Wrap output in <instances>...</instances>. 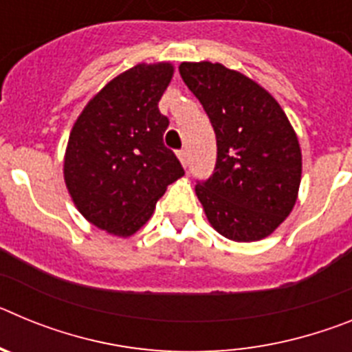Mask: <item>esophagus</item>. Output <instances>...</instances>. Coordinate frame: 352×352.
<instances>
[{"label":"esophagus","instance_id":"esophagus-1","mask_svg":"<svg viewBox=\"0 0 352 352\" xmlns=\"http://www.w3.org/2000/svg\"><path fill=\"white\" fill-rule=\"evenodd\" d=\"M178 158L179 162H182V166L186 167V164H188V153H186V149H179Z\"/></svg>","mask_w":352,"mask_h":352}]
</instances>
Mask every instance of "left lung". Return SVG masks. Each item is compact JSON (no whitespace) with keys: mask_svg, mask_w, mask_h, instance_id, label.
Here are the masks:
<instances>
[{"mask_svg":"<svg viewBox=\"0 0 352 352\" xmlns=\"http://www.w3.org/2000/svg\"><path fill=\"white\" fill-rule=\"evenodd\" d=\"M179 74L217 135L213 174L195 186L208 222L232 241L266 238L296 204L301 183L296 132L280 104L241 72L185 61Z\"/></svg>","mask_w":352,"mask_h":352,"instance_id":"1","label":"left lung"}]
</instances>
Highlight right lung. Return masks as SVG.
Instances as JSON below:
<instances>
[{
  "label": "right lung",
  "instance_id": "obj_1",
  "mask_svg": "<svg viewBox=\"0 0 352 352\" xmlns=\"http://www.w3.org/2000/svg\"><path fill=\"white\" fill-rule=\"evenodd\" d=\"M173 74L169 61L129 68L93 96L72 126L65 185L84 219L109 234L138 232L167 186L185 174L164 144L169 120L158 111Z\"/></svg>",
  "mask_w": 352,
  "mask_h": 352
}]
</instances>
